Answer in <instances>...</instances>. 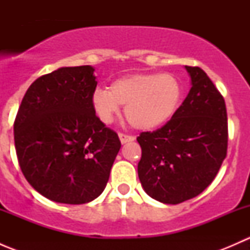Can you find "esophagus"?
Here are the masks:
<instances>
[{
	"label": "esophagus",
	"instance_id": "34e87169",
	"mask_svg": "<svg viewBox=\"0 0 250 250\" xmlns=\"http://www.w3.org/2000/svg\"><path fill=\"white\" fill-rule=\"evenodd\" d=\"M118 138H120L121 143L122 144H127V143H130V141L134 140V137H132V135L123 134V133H120V134H118Z\"/></svg>",
	"mask_w": 250,
	"mask_h": 250
}]
</instances>
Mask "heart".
I'll use <instances>...</instances> for the list:
<instances>
[{
  "mask_svg": "<svg viewBox=\"0 0 250 250\" xmlns=\"http://www.w3.org/2000/svg\"><path fill=\"white\" fill-rule=\"evenodd\" d=\"M183 98V85L169 72H139L116 78L109 88H98L90 98L93 111L103 123H110L125 105V118L140 130H151L175 115Z\"/></svg>",
  "mask_w": 250,
  "mask_h": 250,
  "instance_id": "1",
  "label": "heart"
}]
</instances>
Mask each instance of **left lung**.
<instances>
[{
	"instance_id": "1",
	"label": "left lung",
	"mask_w": 250,
	"mask_h": 250,
	"mask_svg": "<svg viewBox=\"0 0 250 250\" xmlns=\"http://www.w3.org/2000/svg\"><path fill=\"white\" fill-rule=\"evenodd\" d=\"M191 89L175 115L137 138L138 175L153 200L178 204L203 192L228 152V113L223 95L198 66H185Z\"/></svg>"
}]
</instances>
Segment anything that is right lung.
I'll return each instance as SVG.
<instances>
[{
	"instance_id": "1",
	"label": "right lung",
	"mask_w": 250,
	"mask_h": 250,
	"mask_svg": "<svg viewBox=\"0 0 250 250\" xmlns=\"http://www.w3.org/2000/svg\"><path fill=\"white\" fill-rule=\"evenodd\" d=\"M94 67H60L25 93L14 121L20 169L39 193L83 204L102 195L121 148L117 133L95 116Z\"/></svg>"
}]
</instances>
